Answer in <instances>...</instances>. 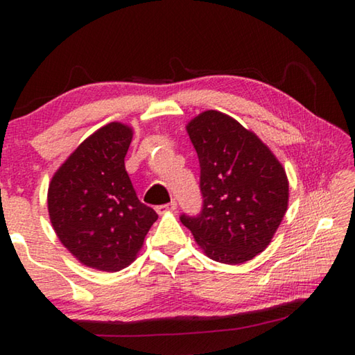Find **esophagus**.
I'll use <instances>...</instances> for the list:
<instances>
[{"label":"esophagus","instance_id":"esophagus-1","mask_svg":"<svg viewBox=\"0 0 355 355\" xmlns=\"http://www.w3.org/2000/svg\"><path fill=\"white\" fill-rule=\"evenodd\" d=\"M177 209V203L175 202H169L166 203V205H159L156 207V211H158V214H164V213H171V211H175Z\"/></svg>","mask_w":355,"mask_h":355}]
</instances>
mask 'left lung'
Wrapping results in <instances>:
<instances>
[{"mask_svg":"<svg viewBox=\"0 0 355 355\" xmlns=\"http://www.w3.org/2000/svg\"><path fill=\"white\" fill-rule=\"evenodd\" d=\"M200 164L202 211L182 214L214 261H249L271 243L288 208L285 169L268 146L235 119L205 111L186 125Z\"/></svg>","mask_w":355,"mask_h":355,"instance_id":"8db88e82","label":"left lung"}]
</instances>
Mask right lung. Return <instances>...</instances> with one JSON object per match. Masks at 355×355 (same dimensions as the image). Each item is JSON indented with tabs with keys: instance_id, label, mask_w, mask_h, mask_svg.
Returning <instances> with one entry per match:
<instances>
[{
	"instance_id": "obj_1",
	"label": "right lung",
	"mask_w": 355,
	"mask_h": 355,
	"mask_svg": "<svg viewBox=\"0 0 355 355\" xmlns=\"http://www.w3.org/2000/svg\"><path fill=\"white\" fill-rule=\"evenodd\" d=\"M131 139L128 125H105L78 146L48 188V213L59 241L98 271L116 272L133 263L158 219L137 199L125 171Z\"/></svg>"
}]
</instances>
